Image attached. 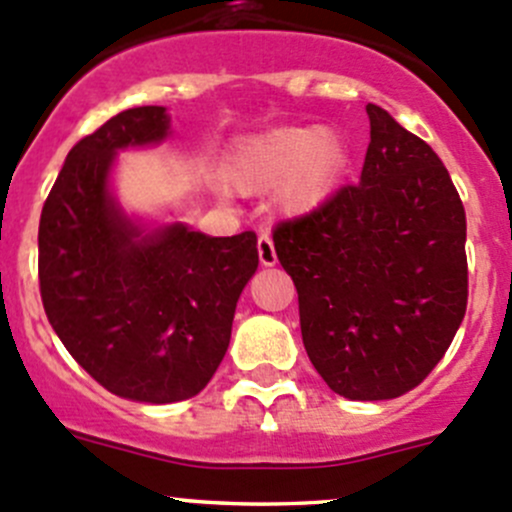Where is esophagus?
<instances>
[{
  "mask_svg": "<svg viewBox=\"0 0 512 512\" xmlns=\"http://www.w3.org/2000/svg\"><path fill=\"white\" fill-rule=\"evenodd\" d=\"M257 255H260V265L265 267H272L277 262V252H275V242H272V237L267 235H260L257 237Z\"/></svg>",
  "mask_w": 512,
  "mask_h": 512,
  "instance_id": "1",
  "label": "esophagus"
}]
</instances>
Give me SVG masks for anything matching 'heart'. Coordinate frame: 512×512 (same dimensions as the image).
Instances as JSON below:
<instances>
[{
    "label": "heart",
    "instance_id": "obj_1",
    "mask_svg": "<svg viewBox=\"0 0 512 512\" xmlns=\"http://www.w3.org/2000/svg\"><path fill=\"white\" fill-rule=\"evenodd\" d=\"M349 165L347 143L324 126H280L247 138L230 160L227 178L240 193L280 188L289 215L322 208Z\"/></svg>",
    "mask_w": 512,
    "mask_h": 512
}]
</instances>
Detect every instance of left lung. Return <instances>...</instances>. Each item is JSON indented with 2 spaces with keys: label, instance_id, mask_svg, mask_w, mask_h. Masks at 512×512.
I'll return each instance as SVG.
<instances>
[{
  "label": "left lung",
  "instance_id": "left-lung-1",
  "mask_svg": "<svg viewBox=\"0 0 512 512\" xmlns=\"http://www.w3.org/2000/svg\"><path fill=\"white\" fill-rule=\"evenodd\" d=\"M356 185L275 227L309 361L334 394L384 401L421 384L468 302L466 210L446 165L384 108Z\"/></svg>",
  "mask_w": 512,
  "mask_h": 512
}]
</instances>
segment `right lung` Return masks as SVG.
Masks as SVG:
<instances>
[{
	"mask_svg": "<svg viewBox=\"0 0 512 512\" xmlns=\"http://www.w3.org/2000/svg\"><path fill=\"white\" fill-rule=\"evenodd\" d=\"M170 133L163 106L121 111L81 138L39 220V287L69 354L111 394L173 404L200 394L227 352L257 235L146 227L111 193L116 153Z\"/></svg>",
	"mask_w": 512,
	"mask_h": 512,
	"instance_id": "obj_1",
	"label": "right lung"
}]
</instances>
